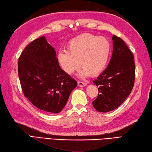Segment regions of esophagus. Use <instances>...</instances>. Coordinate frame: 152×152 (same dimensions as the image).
Listing matches in <instances>:
<instances>
[{
    "mask_svg": "<svg viewBox=\"0 0 152 152\" xmlns=\"http://www.w3.org/2000/svg\"><path fill=\"white\" fill-rule=\"evenodd\" d=\"M77 83H78V86H79V87H84V86H87V83L86 82H84V81H77Z\"/></svg>",
    "mask_w": 152,
    "mask_h": 152,
    "instance_id": "esophagus-1",
    "label": "esophagus"
}]
</instances>
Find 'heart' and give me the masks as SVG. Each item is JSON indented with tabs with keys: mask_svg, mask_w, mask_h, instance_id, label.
Returning <instances> with one entry per match:
<instances>
[{
	"mask_svg": "<svg viewBox=\"0 0 152 152\" xmlns=\"http://www.w3.org/2000/svg\"><path fill=\"white\" fill-rule=\"evenodd\" d=\"M108 39L91 34H83L69 42L67 50L58 52L57 58L64 73L72 74L79 68L81 77L96 76L105 69L110 55Z\"/></svg>",
	"mask_w": 152,
	"mask_h": 152,
	"instance_id": "b5f03b06",
	"label": "heart"
}]
</instances>
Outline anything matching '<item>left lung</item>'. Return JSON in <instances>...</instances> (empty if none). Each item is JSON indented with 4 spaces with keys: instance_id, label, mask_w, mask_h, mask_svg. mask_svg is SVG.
I'll list each match as a JSON object with an SVG mask.
<instances>
[{
    "instance_id": "left-lung-1",
    "label": "left lung",
    "mask_w": 152,
    "mask_h": 152,
    "mask_svg": "<svg viewBox=\"0 0 152 152\" xmlns=\"http://www.w3.org/2000/svg\"><path fill=\"white\" fill-rule=\"evenodd\" d=\"M113 51L108 66L93 83L99 94L92 104L97 111L108 113L121 106L134 86L135 64L134 56L126 44L114 35Z\"/></svg>"
}]
</instances>
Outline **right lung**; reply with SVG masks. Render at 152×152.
<instances>
[{
  "label": "right lung",
  "mask_w": 152,
  "mask_h": 152,
  "mask_svg": "<svg viewBox=\"0 0 152 152\" xmlns=\"http://www.w3.org/2000/svg\"><path fill=\"white\" fill-rule=\"evenodd\" d=\"M56 51L42 36L29 43L18 60V74L25 97L48 113H58L77 81L58 64Z\"/></svg>",
  "instance_id": "right-lung-1"
}]
</instances>
